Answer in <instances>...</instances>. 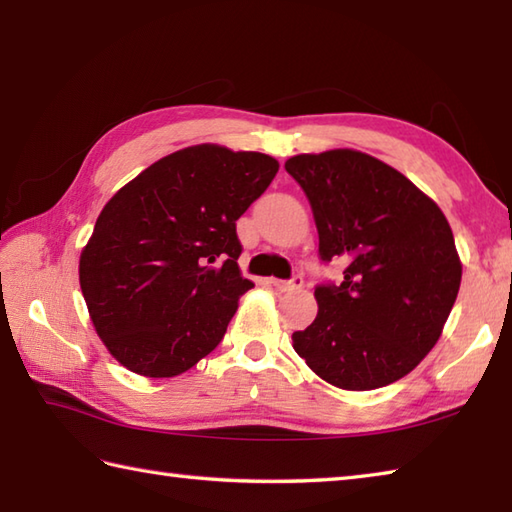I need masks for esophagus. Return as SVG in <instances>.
Listing matches in <instances>:
<instances>
[{"label": "esophagus", "mask_w": 512, "mask_h": 512, "mask_svg": "<svg viewBox=\"0 0 512 512\" xmlns=\"http://www.w3.org/2000/svg\"><path fill=\"white\" fill-rule=\"evenodd\" d=\"M270 286L277 288L279 292H292V290H299L303 286V277L295 275L292 279H270Z\"/></svg>", "instance_id": "1"}]
</instances>
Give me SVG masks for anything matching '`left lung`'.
I'll return each instance as SVG.
<instances>
[{"instance_id":"obj_1","label":"left lung","mask_w":512,"mask_h":512,"mask_svg":"<svg viewBox=\"0 0 512 512\" xmlns=\"http://www.w3.org/2000/svg\"><path fill=\"white\" fill-rule=\"evenodd\" d=\"M312 206L321 262L343 259L341 284H319L317 319L292 347L330 385L367 391L407 376L438 343L462 264L440 206L394 167L354 149L286 162Z\"/></svg>"}]
</instances>
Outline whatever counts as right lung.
I'll list each match as a JSON object with an SVG mask.
<instances>
[{
	"mask_svg": "<svg viewBox=\"0 0 512 512\" xmlns=\"http://www.w3.org/2000/svg\"><path fill=\"white\" fill-rule=\"evenodd\" d=\"M279 162L195 145L160 158L105 204L79 279L90 317L118 363L149 378L187 372L224 339L237 301L235 222Z\"/></svg>",
	"mask_w": 512,
	"mask_h": 512,
	"instance_id": "right-lung-1",
	"label": "right lung"
}]
</instances>
